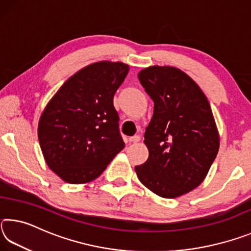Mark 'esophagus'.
Returning a JSON list of instances; mask_svg holds the SVG:
<instances>
[{
  "label": "esophagus",
  "mask_w": 251,
  "mask_h": 251,
  "mask_svg": "<svg viewBox=\"0 0 251 251\" xmlns=\"http://www.w3.org/2000/svg\"><path fill=\"white\" fill-rule=\"evenodd\" d=\"M139 141H141V136L139 135H135V136H133V137L129 138L130 143H138Z\"/></svg>",
  "instance_id": "34e87169"
}]
</instances>
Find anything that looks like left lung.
I'll list each match as a JSON object with an SVG mask.
<instances>
[{"label":"left lung","mask_w":251,"mask_h":251,"mask_svg":"<svg viewBox=\"0 0 251 251\" xmlns=\"http://www.w3.org/2000/svg\"><path fill=\"white\" fill-rule=\"evenodd\" d=\"M138 79L154 101V114L144 141L150 156L136 174L158 196L179 197L201 184L217 156L219 135L209 101L176 67L151 66Z\"/></svg>","instance_id":"left-lung-1"}]
</instances>
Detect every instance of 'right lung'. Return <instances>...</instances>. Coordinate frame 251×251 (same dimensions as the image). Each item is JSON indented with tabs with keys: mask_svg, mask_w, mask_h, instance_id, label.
<instances>
[{
	"mask_svg": "<svg viewBox=\"0 0 251 251\" xmlns=\"http://www.w3.org/2000/svg\"><path fill=\"white\" fill-rule=\"evenodd\" d=\"M129 67L99 62L66 80L46 105L39 141L49 167L70 184L94 180L125 147L113 99Z\"/></svg>",
	"mask_w": 251,
	"mask_h": 251,
	"instance_id": "1",
	"label": "right lung"
}]
</instances>
